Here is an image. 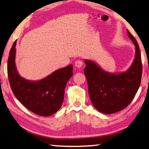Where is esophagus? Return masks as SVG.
I'll use <instances>...</instances> for the list:
<instances>
[{
	"instance_id": "1",
	"label": "esophagus",
	"mask_w": 149,
	"mask_h": 149,
	"mask_svg": "<svg viewBox=\"0 0 149 149\" xmlns=\"http://www.w3.org/2000/svg\"><path fill=\"white\" fill-rule=\"evenodd\" d=\"M75 66L77 68H81L83 66V63L81 60L80 59H78L75 62Z\"/></svg>"
}]
</instances>
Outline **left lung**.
I'll return each instance as SVG.
<instances>
[{
	"instance_id": "obj_1",
	"label": "left lung",
	"mask_w": 149,
	"mask_h": 149,
	"mask_svg": "<svg viewBox=\"0 0 149 149\" xmlns=\"http://www.w3.org/2000/svg\"><path fill=\"white\" fill-rule=\"evenodd\" d=\"M128 37L136 46L134 63L126 72L111 74L93 61H85L84 69L92 104L100 112L111 114L130 104L138 91L142 75V62L139 45L128 30Z\"/></svg>"
}]
</instances>
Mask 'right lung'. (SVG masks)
<instances>
[{
  "instance_id": "1",
  "label": "right lung",
  "mask_w": 149,
  "mask_h": 149,
  "mask_svg": "<svg viewBox=\"0 0 149 149\" xmlns=\"http://www.w3.org/2000/svg\"><path fill=\"white\" fill-rule=\"evenodd\" d=\"M16 40L8 58V77L13 94L26 109L43 117L52 115L64 101V88L73 75V66L54 72L44 79L30 81L19 76L15 64Z\"/></svg>"
}]
</instances>
